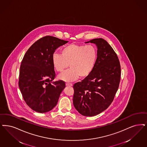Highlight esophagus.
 Instances as JSON below:
<instances>
[{"mask_svg": "<svg viewBox=\"0 0 147 147\" xmlns=\"http://www.w3.org/2000/svg\"><path fill=\"white\" fill-rule=\"evenodd\" d=\"M65 85L67 86H72L73 84L71 83H69V82H66L65 83Z\"/></svg>", "mask_w": 147, "mask_h": 147, "instance_id": "esophagus-1", "label": "esophagus"}]
</instances>
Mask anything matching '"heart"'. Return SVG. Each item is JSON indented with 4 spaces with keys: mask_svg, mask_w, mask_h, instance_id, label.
I'll return each mask as SVG.
<instances>
[{
    "mask_svg": "<svg viewBox=\"0 0 147 147\" xmlns=\"http://www.w3.org/2000/svg\"><path fill=\"white\" fill-rule=\"evenodd\" d=\"M97 56V49L94 45L71 44L62 49L61 55L53 53L52 62L55 69L60 73L69 65L71 68L60 74L59 78L72 82L79 77L84 79L89 76L94 69Z\"/></svg>",
    "mask_w": 147,
    "mask_h": 147,
    "instance_id": "heart-1",
    "label": "heart"
}]
</instances>
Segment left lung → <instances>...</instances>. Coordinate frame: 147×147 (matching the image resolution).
<instances>
[{
    "label": "left lung",
    "instance_id": "left-lung-1",
    "mask_svg": "<svg viewBox=\"0 0 147 147\" xmlns=\"http://www.w3.org/2000/svg\"><path fill=\"white\" fill-rule=\"evenodd\" d=\"M97 47L98 56L89 76L74 84L73 105L84 116L92 117L103 112L111 105L119 88L121 67L117 53L102 38L86 42Z\"/></svg>",
    "mask_w": 147,
    "mask_h": 147
}]
</instances>
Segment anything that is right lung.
<instances>
[{
    "label": "right lung",
    "mask_w": 147,
    "mask_h": 147,
    "mask_svg": "<svg viewBox=\"0 0 147 147\" xmlns=\"http://www.w3.org/2000/svg\"><path fill=\"white\" fill-rule=\"evenodd\" d=\"M68 42L45 36L35 41L24 56L18 85L25 102L35 112L43 113L52 110L65 87L63 80L52 82L56 76L52 56L57 48Z\"/></svg>",
    "instance_id": "add662e5"
}]
</instances>
